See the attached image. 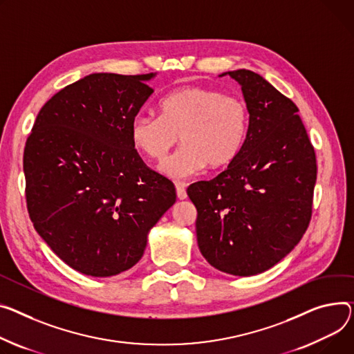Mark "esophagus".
<instances>
[{"mask_svg":"<svg viewBox=\"0 0 354 354\" xmlns=\"http://www.w3.org/2000/svg\"><path fill=\"white\" fill-rule=\"evenodd\" d=\"M176 196H178V199L179 201H183V199H186V189H185V186L183 185H180V183H176Z\"/></svg>","mask_w":354,"mask_h":354,"instance_id":"1","label":"esophagus"}]
</instances>
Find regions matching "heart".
<instances>
[{"instance_id": "heart-1", "label": "heart", "mask_w": 354, "mask_h": 354, "mask_svg": "<svg viewBox=\"0 0 354 354\" xmlns=\"http://www.w3.org/2000/svg\"><path fill=\"white\" fill-rule=\"evenodd\" d=\"M158 115H136L129 128L133 147L162 162L178 144L183 147L160 171L172 179L199 175L209 167L219 171L239 156L248 131L249 112L243 101L206 86H182L159 104Z\"/></svg>"}]
</instances>
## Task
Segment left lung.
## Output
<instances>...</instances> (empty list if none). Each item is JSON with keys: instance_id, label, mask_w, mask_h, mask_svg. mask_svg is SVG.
Wrapping results in <instances>:
<instances>
[{"instance_id": "left-lung-1", "label": "left lung", "mask_w": 354, "mask_h": 354, "mask_svg": "<svg viewBox=\"0 0 354 354\" xmlns=\"http://www.w3.org/2000/svg\"><path fill=\"white\" fill-rule=\"evenodd\" d=\"M249 112L245 147L226 171L187 187L198 210L196 239L206 262L253 276L299 243L312 216L317 167L297 106L249 69L227 71Z\"/></svg>"}]
</instances>
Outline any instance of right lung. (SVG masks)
<instances>
[{
	"mask_svg": "<svg viewBox=\"0 0 354 354\" xmlns=\"http://www.w3.org/2000/svg\"><path fill=\"white\" fill-rule=\"evenodd\" d=\"M155 77L86 75L42 106L27 139L31 222L64 263L86 276L135 266L176 201L174 183L147 168L129 136Z\"/></svg>",
	"mask_w": 354,
	"mask_h": 354,
	"instance_id": "right-lung-1",
	"label": "right lung"
}]
</instances>
